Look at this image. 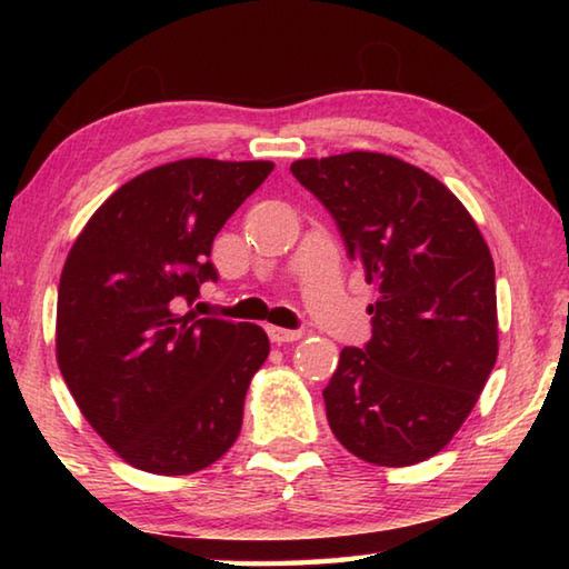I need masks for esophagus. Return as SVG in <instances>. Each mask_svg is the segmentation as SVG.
Returning a JSON list of instances; mask_svg holds the SVG:
<instances>
[{
	"mask_svg": "<svg viewBox=\"0 0 569 569\" xmlns=\"http://www.w3.org/2000/svg\"><path fill=\"white\" fill-rule=\"evenodd\" d=\"M268 336H271V341L273 343H288V341H298L301 339V331H296V329H281V326H268Z\"/></svg>",
	"mask_w": 569,
	"mask_h": 569,
	"instance_id": "34e87169",
	"label": "esophagus"
}]
</instances>
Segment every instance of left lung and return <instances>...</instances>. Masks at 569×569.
<instances>
[{
  "label": "left lung",
  "mask_w": 569,
  "mask_h": 569,
  "mask_svg": "<svg viewBox=\"0 0 569 569\" xmlns=\"http://www.w3.org/2000/svg\"><path fill=\"white\" fill-rule=\"evenodd\" d=\"M291 172L377 286L371 339L346 346L326 417L341 445L409 467L449 445L497 361L495 263L455 192L381 152L296 160Z\"/></svg>",
  "instance_id": "left-lung-1"
}]
</instances>
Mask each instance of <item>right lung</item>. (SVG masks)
Wrapping results in <instances>:
<instances>
[{
  "label": "right lung",
  "mask_w": 569,
  "mask_h": 569,
  "mask_svg": "<svg viewBox=\"0 0 569 569\" xmlns=\"http://www.w3.org/2000/svg\"><path fill=\"white\" fill-rule=\"evenodd\" d=\"M271 170L210 158L152 168L104 200L67 256L57 363L84 419L132 467L192 475L240 435L268 336L186 308L218 281V230Z\"/></svg>",
  "instance_id": "add662e5"
}]
</instances>
